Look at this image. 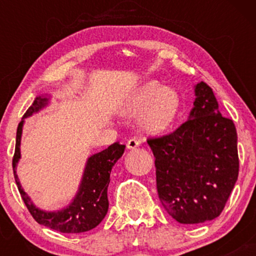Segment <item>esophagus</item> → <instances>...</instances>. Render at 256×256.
<instances>
[{
    "label": "esophagus",
    "instance_id": "34e87169",
    "mask_svg": "<svg viewBox=\"0 0 256 256\" xmlns=\"http://www.w3.org/2000/svg\"><path fill=\"white\" fill-rule=\"evenodd\" d=\"M140 140L136 137H132L128 140V143H126V146H128V149H136V148H138V146H140Z\"/></svg>",
    "mask_w": 256,
    "mask_h": 256
}]
</instances>
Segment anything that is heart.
<instances>
[{
  "mask_svg": "<svg viewBox=\"0 0 256 256\" xmlns=\"http://www.w3.org/2000/svg\"><path fill=\"white\" fill-rule=\"evenodd\" d=\"M178 94L172 89H166L156 80L143 84L132 94L126 104L130 113L142 116V125L149 132H161L172 125L178 116Z\"/></svg>",
  "mask_w": 256,
  "mask_h": 256,
  "instance_id": "b5f03b06",
  "label": "heart"
}]
</instances>
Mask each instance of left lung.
<instances>
[{
    "label": "left lung",
    "mask_w": 256,
    "mask_h": 256,
    "mask_svg": "<svg viewBox=\"0 0 256 256\" xmlns=\"http://www.w3.org/2000/svg\"><path fill=\"white\" fill-rule=\"evenodd\" d=\"M189 120L146 140L155 158L156 189L166 212L180 224L216 219L238 178L234 122L222 116L212 88L201 82Z\"/></svg>",
    "instance_id": "8db88e82"
}]
</instances>
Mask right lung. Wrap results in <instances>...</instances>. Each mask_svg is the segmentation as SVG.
Instances as JSON below:
<instances>
[{"label": "right lung", "instance_id": "add662e5", "mask_svg": "<svg viewBox=\"0 0 256 256\" xmlns=\"http://www.w3.org/2000/svg\"><path fill=\"white\" fill-rule=\"evenodd\" d=\"M46 102H48V98L38 96L26 110L22 118H26L34 112L40 110L46 104ZM22 122L24 120L19 122L16 130L13 172L20 196L28 207V212L31 213L32 218L36 220L38 224L50 228L55 231L62 232V234H79V232L89 231L96 228L104 220L108 210L110 204H108L107 189L110 180V171L122 155L126 146L116 142L104 150L89 158L80 188L72 204L58 212H44L34 207L18 180L16 168L20 158V138H22Z\"/></svg>", "mask_w": 256, "mask_h": 256}]
</instances>
